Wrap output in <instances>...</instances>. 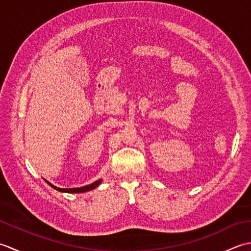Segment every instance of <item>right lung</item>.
<instances>
[{
    "label": "right lung",
    "mask_w": 251,
    "mask_h": 251,
    "mask_svg": "<svg viewBox=\"0 0 251 251\" xmlns=\"http://www.w3.org/2000/svg\"><path fill=\"white\" fill-rule=\"evenodd\" d=\"M47 183H49L51 188H54L55 190L59 191V192H65V193H84V192H87L90 190H94L95 188H97V186L101 183V179L95 181L92 184H88V185H85V186H81V188H72V189H60V188H57V186L52 185L51 183H50L49 181H46Z\"/></svg>",
    "instance_id": "right-lung-1"
}]
</instances>
